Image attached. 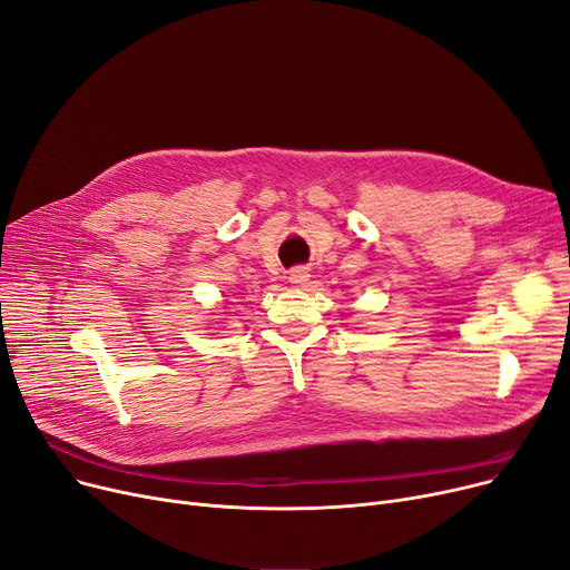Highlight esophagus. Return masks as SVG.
<instances>
[{"label": "esophagus", "instance_id": "1", "mask_svg": "<svg viewBox=\"0 0 570 570\" xmlns=\"http://www.w3.org/2000/svg\"><path fill=\"white\" fill-rule=\"evenodd\" d=\"M308 278H311V274L306 266H296L289 271V283H294V285H306Z\"/></svg>", "mask_w": 570, "mask_h": 570}]
</instances>
